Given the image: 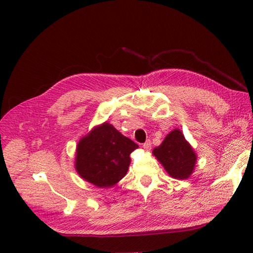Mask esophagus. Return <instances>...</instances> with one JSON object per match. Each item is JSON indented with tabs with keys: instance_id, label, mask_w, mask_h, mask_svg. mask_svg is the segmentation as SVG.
Listing matches in <instances>:
<instances>
[{
	"instance_id": "34e87169",
	"label": "esophagus",
	"mask_w": 253,
	"mask_h": 253,
	"mask_svg": "<svg viewBox=\"0 0 253 253\" xmlns=\"http://www.w3.org/2000/svg\"><path fill=\"white\" fill-rule=\"evenodd\" d=\"M142 147H143L144 150H146V151H149V150L151 149V142H150V140L146 141V142L142 144Z\"/></svg>"
}]
</instances>
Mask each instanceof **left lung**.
I'll return each instance as SVG.
<instances>
[{
  "label": "left lung",
  "instance_id": "1",
  "mask_svg": "<svg viewBox=\"0 0 253 253\" xmlns=\"http://www.w3.org/2000/svg\"><path fill=\"white\" fill-rule=\"evenodd\" d=\"M152 153L168 174L175 179L189 178L195 170L197 153L186 140L184 133L177 128L168 133Z\"/></svg>",
  "mask_w": 253,
  "mask_h": 253
}]
</instances>
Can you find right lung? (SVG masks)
<instances>
[{"label": "right lung", "instance_id": "right-lung-1", "mask_svg": "<svg viewBox=\"0 0 253 253\" xmlns=\"http://www.w3.org/2000/svg\"><path fill=\"white\" fill-rule=\"evenodd\" d=\"M137 148V143L104 122L78 141L75 169L95 187L111 188L127 174L130 153Z\"/></svg>", "mask_w": 253, "mask_h": 253}]
</instances>
